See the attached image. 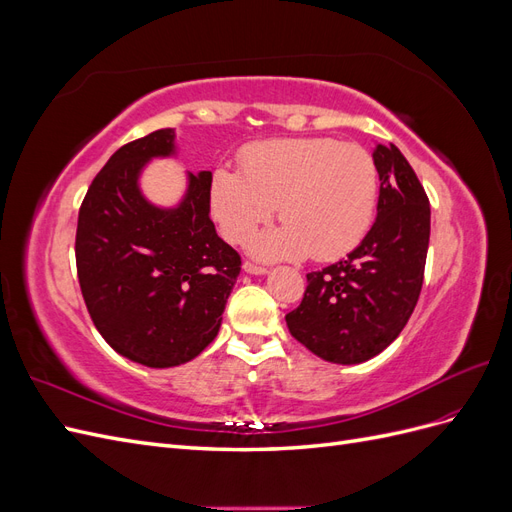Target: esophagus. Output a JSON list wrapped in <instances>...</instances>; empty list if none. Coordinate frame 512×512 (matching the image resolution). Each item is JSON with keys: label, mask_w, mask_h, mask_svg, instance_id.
<instances>
[{"label": "esophagus", "mask_w": 512, "mask_h": 512, "mask_svg": "<svg viewBox=\"0 0 512 512\" xmlns=\"http://www.w3.org/2000/svg\"><path fill=\"white\" fill-rule=\"evenodd\" d=\"M243 271H245V273H252V275H265V273H267V267H262V265H256V262L245 260V262H243Z\"/></svg>", "instance_id": "34e87169"}]
</instances>
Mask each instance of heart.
Segmentation results:
<instances>
[{
  "instance_id": "b5f03b06",
  "label": "heart",
  "mask_w": 512,
  "mask_h": 512,
  "mask_svg": "<svg viewBox=\"0 0 512 512\" xmlns=\"http://www.w3.org/2000/svg\"><path fill=\"white\" fill-rule=\"evenodd\" d=\"M241 172L215 168L211 213L222 235L245 243L280 205L282 228L254 241L262 258L335 260L374 220L378 170L361 145L335 138H277L243 149Z\"/></svg>"
}]
</instances>
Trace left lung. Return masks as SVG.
I'll return each mask as SVG.
<instances>
[{"label":"left lung","instance_id":"8db88e82","mask_svg":"<svg viewBox=\"0 0 512 512\" xmlns=\"http://www.w3.org/2000/svg\"><path fill=\"white\" fill-rule=\"evenodd\" d=\"M378 215L348 258L307 273L290 335L324 361L363 363L380 354L410 320L423 288L429 247V198L395 145H378Z\"/></svg>","mask_w":512,"mask_h":512}]
</instances>
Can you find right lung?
<instances>
[{"instance_id": "add662e5", "label": "right lung", "mask_w": 512, "mask_h": 512, "mask_svg": "<svg viewBox=\"0 0 512 512\" xmlns=\"http://www.w3.org/2000/svg\"><path fill=\"white\" fill-rule=\"evenodd\" d=\"M175 130L119 147L91 181L76 226V273L106 344L147 367L192 361L220 331L241 256L211 222V173L190 175L181 205L138 190L143 166L175 151Z\"/></svg>"}]
</instances>
